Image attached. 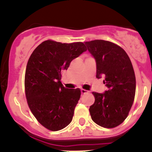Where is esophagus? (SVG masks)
Masks as SVG:
<instances>
[{
	"mask_svg": "<svg viewBox=\"0 0 152 152\" xmlns=\"http://www.w3.org/2000/svg\"><path fill=\"white\" fill-rule=\"evenodd\" d=\"M81 92H82V94H88V93H89V91H87V90H85V89H81Z\"/></svg>",
	"mask_w": 152,
	"mask_h": 152,
	"instance_id": "obj_1",
	"label": "esophagus"
}]
</instances>
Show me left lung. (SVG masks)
<instances>
[{
    "label": "left lung",
    "mask_w": 152,
    "mask_h": 152,
    "mask_svg": "<svg viewBox=\"0 0 152 152\" xmlns=\"http://www.w3.org/2000/svg\"><path fill=\"white\" fill-rule=\"evenodd\" d=\"M96 63V78L104 77L107 88L103 94L93 92L95 102L90 107L91 119L102 127L111 129L129 115L136 91V78L132 61L118 45L104 40L85 42Z\"/></svg>",
    "instance_id": "1"
}]
</instances>
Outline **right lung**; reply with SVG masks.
I'll list each match as a JSON object with an SVG mask.
<instances>
[{
    "instance_id": "obj_1",
    "label": "right lung",
    "mask_w": 152,
    "mask_h": 152,
    "mask_svg": "<svg viewBox=\"0 0 152 152\" xmlns=\"http://www.w3.org/2000/svg\"><path fill=\"white\" fill-rule=\"evenodd\" d=\"M86 50L82 42L48 40L34 50L28 60L24 79L28 105L39 123L49 130L59 131L71 123L81 91L64 88L61 73Z\"/></svg>"
}]
</instances>
